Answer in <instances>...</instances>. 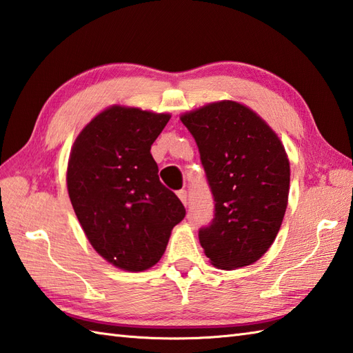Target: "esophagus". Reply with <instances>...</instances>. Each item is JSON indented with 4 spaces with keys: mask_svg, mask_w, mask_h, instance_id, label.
I'll return each instance as SVG.
<instances>
[{
    "mask_svg": "<svg viewBox=\"0 0 353 353\" xmlns=\"http://www.w3.org/2000/svg\"><path fill=\"white\" fill-rule=\"evenodd\" d=\"M177 197L182 200V203H183V205H186V200H188V192H186V190L177 191Z\"/></svg>",
    "mask_w": 353,
    "mask_h": 353,
    "instance_id": "obj_1",
    "label": "esophagus"
}]
</instances>
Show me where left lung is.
Here are the masks:
<instances>
[{
	"label": "left lung",
	"mask_w": 353,
	"mask_h": 353,
	"mask_svg": "<svg viewBox=\"0 0 353 353\" xmlns=\"http://www.w3.org/2000/svg\"><path fill=\"white\" fill-rule=\"evenodd\" d=\"M199 147L214 197V219L199 230L214 266L252 265L277 237L291 170L285 147L251 108L234 101L208 103L181 116Z\"/></svg>",
	"instance_id": "8db88e82"
}]
</instances>
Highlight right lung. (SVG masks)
Segmentation results:
<instances>
[{"mask_svg":"<svg viewBox=\"0 0 353 353\" xmlns=\"http://www.w3.org/2000/svg\"><path fill=\"white\" fill-rule=\"evenodd\" d=\"M170 117L110 107L81 131L68 159L67 190L76 217L96 252L123 271L154 266L186 214L159 181L150 153Z\"/></svg>","mask_w":353,"mask_h":353,"instance_id":"add662e5","label":"right lung"}]
</instances>
